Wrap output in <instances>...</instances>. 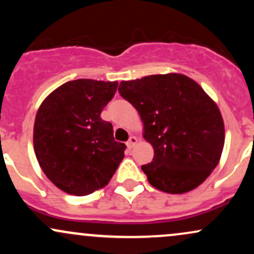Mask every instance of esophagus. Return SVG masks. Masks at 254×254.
Segmentation results:
<instances>
[{
    "mask_svg": "<svg viewBox=\"0 0 254 254\" xmlns=\"http://www.w3.org/2000/svg\"><path fill=\"white\" fill-rule=\"evenodd\" d=\"M137 142H138V139H137V137H135V136H131L130 138H129V141L127 142V148H133L135 147V145L137 144Z\"/></svg>",
    "mask_w": 254,
    "mask_h": 254,
    "instance_id": "34e87169",
    "label": "esophagus"
}]
</instances>
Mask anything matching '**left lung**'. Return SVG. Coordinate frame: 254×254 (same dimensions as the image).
<instances>
[{
	"label": "left lung",
	"instance_id": "left-lung-1",
	"mask_svg": "<svg viewBox=\"0 0 254 254\" xmlns=\"http://www.w3.org/2000/svg\"><path fill=\"white\" fill-rule=\"evenodd\" d=\"M119 93L139 113L153 161L142 166L151 186L185 193L211 174L224 145L216 103L196 81L177 72L122 81Z\"/></svg>",
	"mask_w": 254,
	"mask_h": 254
}]
</instances>
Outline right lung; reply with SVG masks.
<instances>
[{"label": "right lung", "mask_w": 254, "mask_h": 254, "mask_svg": "<svg viewBox=\"0 0 254 254\" xmlns=\"http://www.w3.org/2000/svg\"><path fill=\"white\" fill-rule=\"evenodd\" d=\"M117 87V81H69L39 106L34 153L45 176L65 193L87 196L105 188L124 159L127 147L115 141L112 124L100 118Z\"/></svg>", "instance_id": "add662e5"}]
</instances>
